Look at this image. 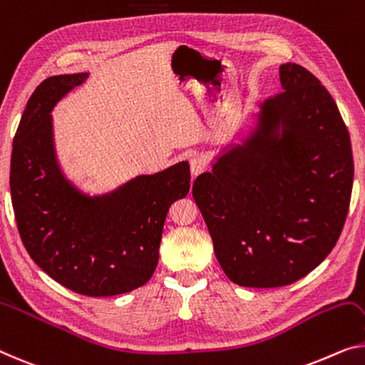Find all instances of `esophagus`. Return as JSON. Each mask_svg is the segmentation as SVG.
Segmentation results:
<instances>
[{
    "mask_svg": "<svg viewBox=\"0 0 365 365\" xmlns=\"http://www.w3.org/2000/svg\"><path fill=\"white\" fill-rule=\"evenodd\" d=\"M206 170V160L203 157H193L190 160V172H192V177H198Z\"/></svg>",
    "mask_w": 365,
    "mask_h": 365,
    "instance_id": "obj_1",
    "label": "esophagus"
}]
</instances>
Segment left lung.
<instances>
[{"label":"left lung","mask_w":365,"mask_h":365,"mask_svg":"<svg viewBox=\"0 0 365 365\" xmlns=\"http://www.w3.org/2000/svg\"><path fill=\"white\" fill-rule=\"evenodd\" d=\"M280 83L192 190L217 262L241 287L303 279L333 251L349 211L354 160L333 96L297 63L280 65Z\"/></svg>","instance_id":"1"}]
</instances>
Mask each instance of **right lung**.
<instances>
[{"label":"right lung","mask_w":365,"mask_h":365,"mask_svg":"<svg viewBox=\"0 0 365 365\" xmlns=\"http://www.w3.org/2000/svg\"><path fill=\"white\" fill-rule=\"evenodd\" d=\"M88 73L53 75L27 101L13 140L9 187L27 254L48 277L86 297H113L148 284L159 262L168 208L187 197V160L86 195L63 175L52 110Z\"/></svg>","instance_id":"right-lung-1"}]
</instances>
